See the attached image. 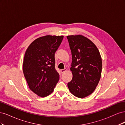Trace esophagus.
Returning a JSON list of instances; mask_svg holds the SVG:
<instances>
[{
    "mask_svg": "<svg viewBox=\"0 0 125 125\" xmlns=\"http://www.w3.org/2000/svg\"><path fill=\"white\" fill-rule=\"evenodd\" d=\"M66 71H67V69H66V68L63 69H61V70H60V71H61L62 73H65V72Z\"/></svg>",
    "mask_w": 125,
    "mask_h": 125,
    "instance_id": "1",
    "label": "esophagus"
}]
</instances>
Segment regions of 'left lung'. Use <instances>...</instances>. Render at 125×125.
I'll return each instance as SVG.
<instances>
[{
	"label": "left lung",
	"instance_id": "8db88e82",
	"mask_svg": "<svg viewBox=\"0 0 125 125\" xmlns=\"http://www.w3.org/2000/svg\"><path fill=\"white\" fill-rule=\"evenodd\" d=\"M67 37L71 51L70 70L73 76L68 87L73 95L83 99L91 94L99 83L102 58L96 45L87 37L81 35Z\"/></svg>",
	"mask_w": 125,
	"mask_h": 125
}]
</instances>
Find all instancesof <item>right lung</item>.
<instances>
[{"label":"right lung","mask_w":125,"mask_h":125,"mask_svg":"<svg viewBox=\"0 0 125 125\" xmlns=\"http://www.w3.org/2000/svg\"><path fill=\"white\" fill-rule=\"evenodd\" d=\"M63 36L46 35L36 39L26 50L23 71L30 89L41 97L51 94L59 79L55 68V53Z\"/></svg>","instance_id":"1"}]
</instances>
